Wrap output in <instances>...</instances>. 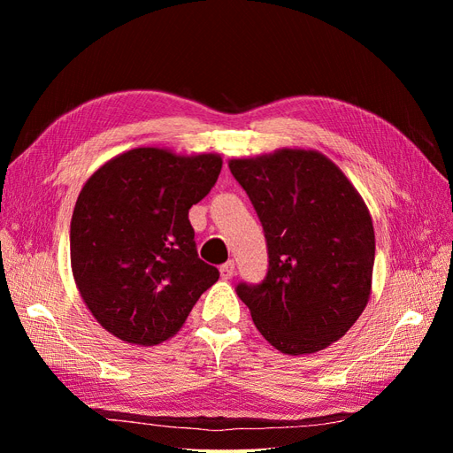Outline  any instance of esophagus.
Instances as JSON below:
<instances>
[{
    "label": "esophagus",
    "mask_w": 453,
    "mask_h": 453,
    "mask_svg": "<svg viewBox=\"0 0 453 453\" xmlns=\"http://www.w3.org/2000/svg\"><path fill=\"white\" fill-rule=\"evenodd\" d=\"M219 273H221L223 280H232V276H234V260H226L225 265L219 266Z\"/></svg>",
    "instance_id": "1"
}]
</instances>
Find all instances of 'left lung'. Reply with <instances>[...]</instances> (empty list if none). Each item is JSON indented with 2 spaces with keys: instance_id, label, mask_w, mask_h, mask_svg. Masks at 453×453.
<instances>
[{
  "instance_id": "obj_1",
  "label": "left lung",
  "mask_w": 453,
  "mask_h": 453,
  "mask_svg": "<svg viewBox=\"0 0 453 453\" xmlns=\"http://www.w3.org/2000/svg\"><path fill=\"white\" fill-rule=\"evenodd\" d=\"M228 168L263 223L268 273L238 285L258 333L287 355L344 336L372 291L376 238L357 188L315 149L283 147Z\"/></svg>"
}]
</instances>
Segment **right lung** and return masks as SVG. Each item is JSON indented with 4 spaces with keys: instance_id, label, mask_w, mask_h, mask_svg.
<instances>
[{
    "instance_id": "right-lung-1",
    "label": "right lung",
    "mask_w": 453,
    "mask_h": 453,
    "mask_svg": "<svg viewBox=\"0 0 453 453\" xmlns=\"http://www.w3.org/2000/svg\"><path fill=\"white\" fill-rule=\"evenodd\" d=\"M221 168L217 153L135 147L88 177L72 215V272L107 333L127 344H162L219 280V270L198 258L188 210Z\"/></svg>"
}]
</instances>
